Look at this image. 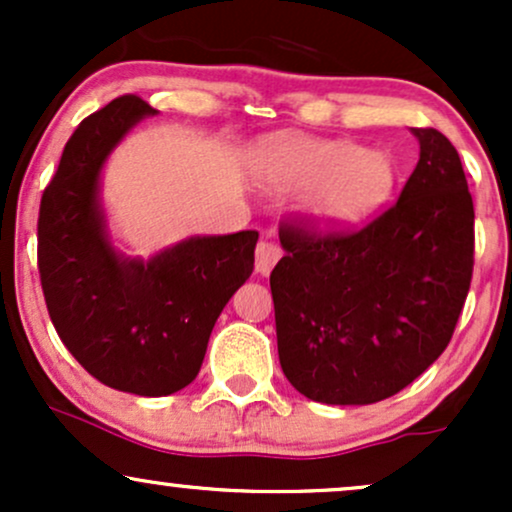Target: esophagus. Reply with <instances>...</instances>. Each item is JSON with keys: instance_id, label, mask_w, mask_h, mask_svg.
I'll return each instance as SVG.
<instances>
[{"instance_id": "1", "label": "esophagus", "mask_w": 512, "mask_h": 512, "mask_svg": "<svg viewBox=\"0 0 512 512\" xmlns=\"http://www.w3.org/2000/svg\"><path fill=\"white\" fill-rule=\"evenodd\" d=\"M281 250L279 245H274L272 240H260L255 248V269L260 274H269L276 262H279Z\"/></svg>"}]
</instances>
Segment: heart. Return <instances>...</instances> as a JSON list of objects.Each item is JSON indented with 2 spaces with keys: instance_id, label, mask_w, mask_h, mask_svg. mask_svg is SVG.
Wrapping results in <instances>:
<instances>
[{
  "instance_id": "obj_1",
  "label": "heart",
  "mask_w": 512,
  "mask_h": 512,
  "mask_svg": "<svg viewBox=\"0 0 512 512\" xmlns=\"http://www.w3.org/2000/svg\"><path fill=\"white\" fill-rule=\"evenodd\" d=\"M257 170L281 190H305L301 209L322 228H344L368 219L395 190L397 168L385 151H363L354 142L291 139L264 144Z\"/></svg>"
}]
</instances>
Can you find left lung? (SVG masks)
Instances as JSON below:
<instances>
[{
  "instance_id": "8db88e82",
  "label": "left lung",
  "mask_w": 512,
  "mask_h": 512,
  "mask_svg": "<svg viewBox=\"0 0 512 512\" xmlns=\"http://www.w3.org/2000/svg\"><path fill=\"white\" fill-rule=\"evenodd\" d=\"M419 163L397 204L358 231L286 221L269 276L279 363L301 395L373 404L414 383L455 332L474 267V204L460 154L411 127Z\"/></svg>"
}]
</instances>
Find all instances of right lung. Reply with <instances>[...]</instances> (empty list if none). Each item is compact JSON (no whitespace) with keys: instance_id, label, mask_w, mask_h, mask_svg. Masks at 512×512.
Instances as JSON below:
<instances>
[{"instance_id":"right-lung-1","label":"right lung","mask_w":512,"mask_h":512,"mask_svg":"<svg viewBox=\"0 0 512 512\" xmlns=\"http://www.w3.org/2000/svg\"><path fill=\"white\" fill-rule=\"evenodd\" d=\"M156 110L120 96L88 115L40 199L38 269L62 344L103 385L163 397L197 378L223 305L255 267L257 231L195 236L151 260L113 248L101 170L125 134Z\"/></svg>"}]
</instances>
